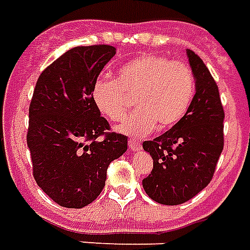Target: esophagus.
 Masks as SVG:
<instances>
[{
    "label": "esophagus",
    "mask_w": 250,
    "mask_h": 250,
    "mask_svg": "<svg viewBox=\"0 0 250 250\" xmlns=\"http://www.w3.org/2000/svg\"><path fill=\"white\" fill-rule=\"evenodd\" d=\"M128 146H129V149L133 150V152H136V150H139L140 148H142V143L136 142V140H132V139H129Z\"/></svg>",
    "instance_id": "obj_1"
}]
</instances>
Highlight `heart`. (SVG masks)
I'll return each mask as SVG.
<instances>
[{
  "instance_id": "heart-1",
  "label": "heart",
  "mask_w": 250,
  "mask_h": 250,
  "mask_svg": "<svg viewBox=\"0 0 250 250\" xmlns=\"http://www.w3.org/2000/svg\"><path fill=\"white\" fill-rule=\"evenodd\" d=\"M195 94V79L184 62L146 53L133 59L118 72V83L95 80L91 100L98 111L112 122L125 117L129 97H135L138 110L118 131L132 138H144L156 128L165 131L188 112Z\"/></svg>"
}]
</instances>
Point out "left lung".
<instances>
[{
    "instance_id": "1",
    "label": "left lung",
    "mask_w": 250,
    "mask_h": 250,
    "mask_svg": "<svg viewBox=\"0 0 250 250\" xmlns=\"http://www.w3.org/2000/svg\"><path fill=\"white\" fill-rule=\"evenodd\" d=\"M195 79V95L185 117L159 138L143 143L153 169L143 188L157 203L176 206L209 184L224 146V110L218 85L201 57L186 49Z\"/></svg>"
}]
</instances>
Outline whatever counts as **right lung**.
<instances>
[{"instance_id":"obj_1","label":"right lung","mask_w":250,"mask_h":250,"mask_svg":"<svg viewBox=\"0 0 250 250\" xmlns=\"http://www.w3.org/2000/svg\"><path fill=\"white\" fill-rule=\"evenodd\" d=\"M115 52L106 44L74 47L36 81L28 108L32 174L62 207L90 205L104 188L110 163L127 150V138L107 132L108 122L91 100L93 83Z\"/></svg>"}]
</instances>
